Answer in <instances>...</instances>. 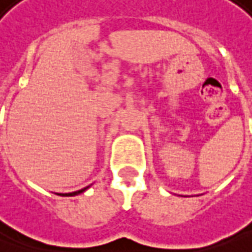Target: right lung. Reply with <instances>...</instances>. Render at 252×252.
<instances>
[{
  "label": "right lung",
  "instance_id": "obj_1",
  "mask_svg": "<svg viewBox=\"0 0 252 252\" xmlns=\"http://www.w3.org/2000/svg\"><path fill=\"white\" fill-rule=\"evenodd\" d=\"M89 188V187H86V188L80 189V190H76V192H70V193H63V196H74V195H79V193H81V192H84L86 189ZM62 195V193H60Z\"/></svg>",
  "mask_w": 252,
  "mask_h": 252
}]
</instances>
